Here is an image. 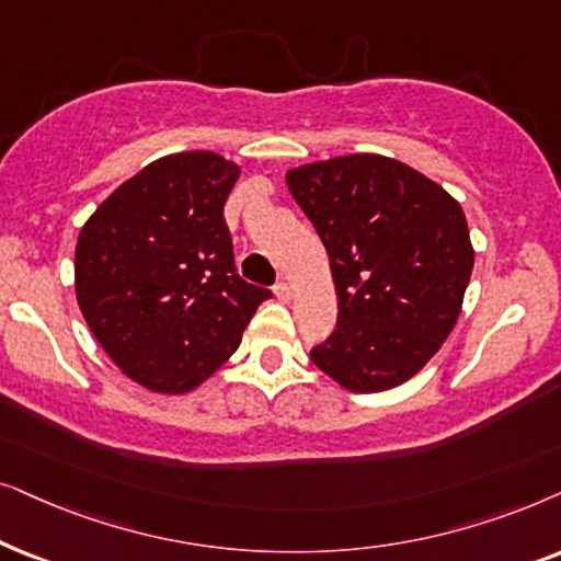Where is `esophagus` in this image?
Instances as JSON below:
<instances>
[{
    "mask_svg": "<svg viewBox=\"0 0 561 561\" xmlns=\"http://www.w3.org/2000/svg\"><path fill=\"white\" fill-rule=\"evenodd\" d=\"M274 295L279 297L282 302H289V300H293V287H289V282H285V279H282V282H276V287H274Z\"/></svg>",
    "mask_w": 561,
    "mask_h": 561,
    "instance_id": "1",
    "label": "esophagus"
}]
</instances>
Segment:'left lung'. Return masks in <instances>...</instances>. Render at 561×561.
I'll return each instance as SVG.
<instances>
[{
	"label": "left lung",
	"instance_id": "1",
	"mask_svg": "<svg viewBox=\"0 0 561 561\" xmlns=\"http://www.w3.org/2000/svg\"><path fill=\"white\" fill-rule=\"evenodd\" d=\"M295 203L325 245L339 325L310 351L351 392L408 382L457 325L474 249L444 186L377 153L287 171Z\"/></svg>",
	"mask_w": 561,
	"mask_h": 561
}]
</instances>
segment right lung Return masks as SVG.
I'll list each match as a JSON object with an SVG mask.
<instances>
[{"label":"right lung","mask_w":561,"mask_h":561,"mask_svg":"<svg viewBox=\"0 0 561 561\" xmlns=\"http://www.w3.org/2000/svg\"><path fill=\"white\" fill-rule=\"evenodd\" d=\"M241 169L213 151L156 159L119 184L77 241V300L125 377L161 394L203 385L272 293L236 272L222 207Z\"/></svg>","instance_id":"right-lung-1"}]
</instances>
